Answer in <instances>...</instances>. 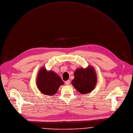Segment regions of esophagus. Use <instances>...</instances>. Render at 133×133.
<instances>
[{
  "label": "esophagus",
  "instance_id": "1",
  "mask_svg": "<svg viewBox=\"0 0 133 133\" xmlns=\"http://www.w3.org/2000/svg\"><path fill=\"white\" fill-rule=\"evenodd\" d=\"M65 83L66 85H69L70 83V80H68V81H66L65 82Z\"/></svg>",
  "mask_w": 133,
  "mask_h": 133
}]
</instances>
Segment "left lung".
<instances>
[{"label": "left lung", "mask_w": 133, "mask_h": 133, "mask_svg": "<svg viewBox=\"0 0 133 133\" xmlns=\"http://www.w3.org/2000/svg\"><path fill=\"white\" fill-rule=\"evenodd\" d=\"M74 75V78L72 81V84L80 93H89L95 88L97 76L94 69L92 66H89L86 69H77Z\"/></svg>", "instance_id": "obj_1"}]
</instances>
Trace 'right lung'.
I'll list each match as a JSON object with an SVG mask.
<instances>
[{
	"label": "right lung",
	"mask_w": 133,
	"mask_h": 133,
	"mask_svg": "<svg viewBox=\"0 0 133 133\" xmlns=\"http://www.w3.org/2000/svg\"><path fill=\"white\" fill-rule=\"evenodd\" d=\"M64 84L60 77L52 71H48L42 67L39 70L37 84L39 91L46 95H55L59 87Z\"/></svg>",
	"instance_id": "1"
}]
</instances>
